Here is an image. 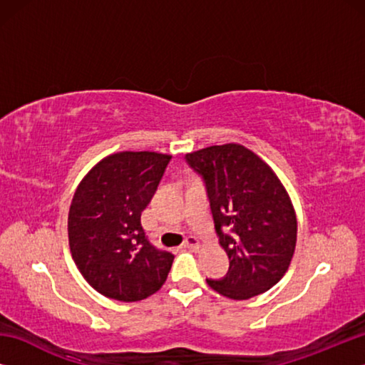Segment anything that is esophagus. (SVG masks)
Returning a JSON list of instances; mask_svg holds the SVG:
<instances>
[{
  "label": "esophagus",
  "mask_w": 365,
  "mask_h": 365,
  "mask_svg": "<svg viewBox=\"0 0 365 365\" xmlns=\"http://www.w3.org/2000/svg\"><path fill=\"white\" fill-rule=\"evenodd\" d=\"M183 248H187V250H197V248H200V240H197L196 237H193V235H190V237L185 238Z\"/></svg>",
  "instance_id": "34e87169"
}]
</instances>
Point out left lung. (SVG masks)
Instances as JSON below:
<instances>
[{
  "mask_svg": "<svg viewBox=\"0 0 365 365\" xmlns=\"http://www.w3.org/2000/svg\"><path fill=\"white\" fill-rule=\"evenodd\" d=\"M201 177L228 272L207 285L232 299L267 292L285 275L296 246L294 209L277 175L242 145L209 146L185 156Z\"/></svg>",
  "mask_w": 365,
  "mask_h": 365,
  "instance_id": "1",
  "label": "left lung"
}]
</instances>
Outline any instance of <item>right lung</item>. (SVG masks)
I'll return each instance as SVG.
<instances>
[{
    "label": "right lung",
    "instance_id": "obj_1",
    "mask_svg": "<svg viewBox=\"0 0 365 365\" xmlns=\"http://www.w3.org/2000/svg\"><path fill=\"white\" fill-rule=\"evenodd\" d=\"M172 156L117 153L88 172L73 195L69 245L73 262L98 293L145 299L164 285L174 255L154 246L141 225Z\"/></svg>",
    "mask_w": 365,
    "mask_h": 365
}]
</instances>
